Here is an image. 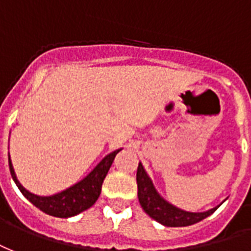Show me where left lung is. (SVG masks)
<instances>
[{
  "instance_id": "left-lung-1",
  "label": "left lung",
  "mask_w": 251,
  "mask_h": 251,
  "mask_svg": "<svg viewBox=\"0 0 251 251\" xmlns=\"http://www.w3.org/2000/svg\"><path fill=\"white\" fill-rule=\"evenodd\" d=\"M136 182H138V198L140 206L151 218L167 227H183L201 222L202 219L207 218L208 215H211L218 208L217 206L204 213H190L175 207L174 204L168 203L166 199L160 197L156 188L153 187L152 180L150 179L142 163H139L138 166Z\"/></svg>"
}]
</instances>
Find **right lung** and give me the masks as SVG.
<instances>
[{
  "mask_svg": "<svg viewBox=\"0 0 251 251\" xmlns=\"http://www.w3.org/2000/svg\"><path fill=\"white\" fill-rule=\"evenodd\" d=\"M119 151H122V148L107 155L83 180H80L78 183L73 184L61 193L50 195V197L34 195V194L29 193L26 188H24L23 184L18 182L17 176H16L10 156H9V168H10V174H12L14 183L17 184L20 191L29 202H32L36 207L52 217L69 218V217H75V215L85 211L98 201L99 195L101 193L104 178L107 176L108 170L111 167L113 159L118 155Z\"/></svg>",
  "mask_w": 251,
  "mask_h": 251,
  "instance_id": "obj_1",
  "label": "right lung"
}]
</instances>
